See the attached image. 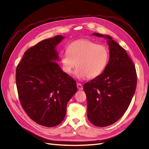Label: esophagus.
I'll return each mask as SVG.
<instances>
[{
    "label": "esophagus",
    "mask_w": 149,
    "mask_h": 149,
    "mask_svg": "<svg viewBox=\"0 0 149 149\" xmlns=\"http://www.w3.org/2000/svg\"><path fill=\"white\" fill-rule=\"evenodd\" d=\"M77 88H78V89H79V90H82V89H83V85H82L81 84V83H77Z\"/></svg>",
    "instance_id": "obj_1"
}]
</instances>
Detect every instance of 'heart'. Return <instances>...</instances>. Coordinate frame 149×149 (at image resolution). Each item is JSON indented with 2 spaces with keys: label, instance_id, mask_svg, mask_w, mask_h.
<instances>
[{
  "label": "heart",
  "instance_id": "b5f03b06",
  "mask_svg": "<svg viewBox=\"0 0 149 149\" xmlns=\"http://www.w3.org/2000/svg\"><path fill=\"white\" fill-rule=\"evenodd\" d=\"M109 53L103 45L88 39L76 40L68 47L60 60L63 70L68 74L77 65L75 75L80 79L94 78L104 70L109 60Z\"/></svg>",
  "mask_w": 149,
  "mask_h": 149
}]
</instances>
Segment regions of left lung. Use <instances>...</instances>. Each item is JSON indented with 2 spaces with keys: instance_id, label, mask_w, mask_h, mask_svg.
Here are the masks:
<instances>
[{
  "instance_id": "1",
  "label": "left lung",
  "mask_w": 149,
  "mask_h": 149,
  "mask_svg": "<svg viewBox=\"0 0 149 149\" xmlns=\"http://www.w3.org/2000/svg\"><path fill=\"white\" fill-rule=\"evenodd\" d=\"M93 35L108 39L110 58L103 73L85 83L83 89L89 120L103 127L115 123L128 109L137 86V73L125 49L110 36Z\"/></svg>"
}]
</instances>
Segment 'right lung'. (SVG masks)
<instances>
[{"mask_svg":"<svg viewBox=\"0 0 149 149\" xmlns=\"http://www.w3.org/2000/svg\"><path fill=\"white\" fill-rule=\"evenodd\" d=\"M63 38L56 35L30 47L16 68L22 107L31 120L48 127L63 120L67 103L77 91L76 81L55 62V47Z\"/></svg>","mask_w":149,"mask_h":149,"instance_id":"add662e5","label":"right lung"}]
</instances>
